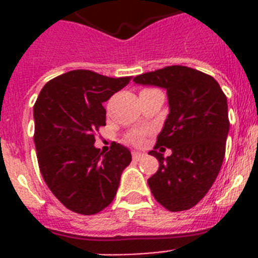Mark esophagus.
Here are the masks:
<instances>
[{
	"mask_svg": "<svg viewBox=\"0 0 258 258\" xmlns=\"http://www.w3.org/2000/svg\"><path fill=\"white\" fill-rule=\"evenodd\" d=\"M143 157H145V154H143V153H139V151H134V153H133L134 161H141Z\"/></svg>",
	"mask_w": 258,
	"mask_h": 258,
	"instance_id": "obj_1",
	"label": "esophagus"
}]
</instances>
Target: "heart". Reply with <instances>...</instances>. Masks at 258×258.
I'll return each mask as SVG.
<instances>
[{
  "mask_svg": "<svg viewBox=\"0 0 258 258\" xmlns=\"http://www.w3.org/2000/svg\"><path fill=\"white\" fill-rule=\"evenodd\" d=\"M131 139H134V141H137V139H138L137 135H133V137H131Z\"/></svg>",
  "mask_w": 258,
  "mask_h": 258,
  "instance_id": "1",
  "label": "heart"
}]
</instances>
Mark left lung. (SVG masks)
Instances as JSON below:
<instances>
[{"label":"left lung","instance_id":"obj_1","mask_svg":"<svg viewBox=\"0 0 258 258\" xmlns=\"http://www.w3.org/2000/svg\"><path fill=\"white\" fill-rule=\"evenodd\" d=\"M134 82L165 88L169 99L170 112L149 153L159 161L147 180L150 190L170 212L191 209L210 190L224 162L230 125L226 96L212 76L188 67H166ZM158 147L171 148L172 155L165 158Z\"/></svg>","mask_w":258,"mask_h":258}]
</instances>
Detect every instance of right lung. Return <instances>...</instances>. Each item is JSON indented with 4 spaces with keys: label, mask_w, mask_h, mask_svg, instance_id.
<instances>
[{
    "label": "right lung",
    "mask_w": 258,
    "mask_h": 258,
    "mask_svg": "<svg viewBox=\"0 0 258 258\" xmlns=\"http://www.w3.org/2000/svg\"><path fill=\"white\" fill-rule=\"evenodd\" d=\"M130 80L71 71L46 83L34 103L38 167L50 191L72 212L96 214L116 196L131 153L119 143L108 153L93 145L95 133L105 125L103 103Z\"/></svg>",
    "instance_id": "add662e5"
}]
</instances>
